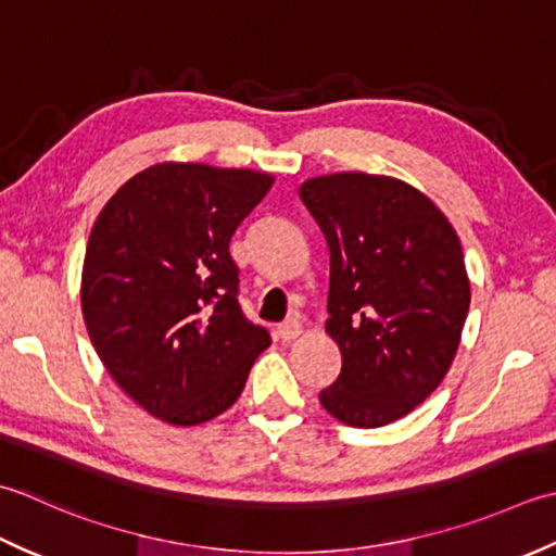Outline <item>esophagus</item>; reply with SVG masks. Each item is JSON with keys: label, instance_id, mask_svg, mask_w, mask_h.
<instances>
[{"label": "esophagus", "instance_id": "esophagus-1", "mask_svg": "<svg viewBox=\"0 0 556 556\" xmlns=\"http://www.w3.org/2000/svg\"><path fill=\"white\" fill-rule=\"evenodd\" d=\"M278 338L282 343H288V341H294V338H298L300 333H302V324H300V319L298 316H290V319H286L282 321L280 326H278Z\"/></svg>", "mask_w": 556, "mask_h": 556}]
</instances>
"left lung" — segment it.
<instances>
[{"label":"left lung","instance_id":"1","mask_svg":"<svg viewBox=\"0 0 556 556\" xmlns=\"http://www.w3.org/2000/svg\"><path fill=\"white\" fill-rule=\"evenodd\" d=\"M300 199L331 252L326 333L343 367L319 401L350 427H383L446 377L470 307L463 249L422 191L387 175L307 179Z\"/></svg>","mask_w":556,"mask_h":556}]
</instances>
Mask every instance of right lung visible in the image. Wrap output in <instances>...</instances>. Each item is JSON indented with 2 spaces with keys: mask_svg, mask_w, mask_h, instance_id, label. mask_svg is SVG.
Here are the masks:
<instances>
[{
  "mask_svg": "<svg viewBox=\"0 0 556 556\" xmlns=\"http://www.w3.org/2000/svg\"><path fill=\"white\" fill-rule=\"evenodd\" d=\"M274 177L157 163L124 182L90 230L81 312L119 389L169 425L208 422L240 399L264 326L237 302L230 240Z\"/></svg>",
  "mask_w": 556,
  "mask_h": 556,
  "instance_id": "obj_1",
  "label": "right lung"
}]
</instances>
